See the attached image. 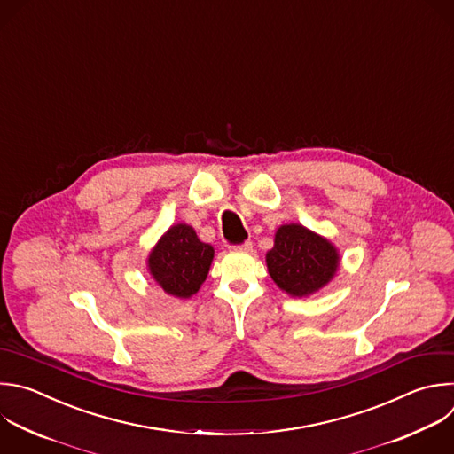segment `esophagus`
<instances>
[{"mask_svg": "<svg viewBox=\"0 0 454 454\" xmlns=\"http://www.w3.org/2000/svg\"><path fill=\"white\" fill-rule=\"evenodd\" d=\"M233 249H240V251H249L253 247V242L251 240H246L242 244H237V246H231Z\"/></svg>", "mask_w": 454, "mask_h": 454, "instance_id": "obj_1", "label": "esophagus"}]
</instances>
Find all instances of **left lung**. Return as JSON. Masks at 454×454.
<instances>
[{"label": "left lung", "instance_id": "8db88e82", "mask_svg": "<svg viewBox=\"0 0 454 454\" xmlns=\"http://www.w3.org/2000/svg\"><path fill=\"white\" fill-rule=\"evenodd\" d=\"M265 258L274 283L297 297L325 286L339 267L337 249L301 224L281 226Z\"/></svg>", "mask_w": 454, "mask_h": 454}]
</instances>
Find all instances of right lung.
<instances>
[{
	"instance_id": "right-lung-1",
	"label": "right lung",
	"mask_w": 454,
	"mask_h": 454,
	"mask_svg": "<svg viewBox=\"0 0 454 454\" xmlns=\"http://www.w3.org/2000/svg\"><path fill=\"white\" fill-rule=\"evenodd\" d=\"M214 247L198 239L187 224L168 230L157 247L149 254V272L171 295L191 297L207 279Z\"/></svg>"
}]
</instances>
